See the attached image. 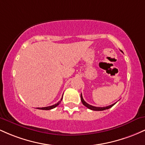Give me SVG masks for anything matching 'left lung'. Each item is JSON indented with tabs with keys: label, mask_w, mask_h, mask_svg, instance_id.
I'll return each instance as SVG.
<instances>
[{
	"label": "left lung",
	"mask_w": 145,
	"mask_h": 145,
	"mask_svg": "<svg viewBox=\"0 0 145 145\" xmlns=\"http://www.w3.org/2000/svg\"><path fill=\"white\" fill-rule=\"evenodd\" d=\"M81 102H82L83 105H85L86 108H88V109H90V110H94V111H103V110H108V109H110V108H112L113 105H114L115 103H113L112 104V105H108V106H106V107H95V106H92V105H89L88 103H87L84 100V99H83V97H82V94H81Z\"/></svg>",
	"instance_id": "8db88e82"
}]
</instances>
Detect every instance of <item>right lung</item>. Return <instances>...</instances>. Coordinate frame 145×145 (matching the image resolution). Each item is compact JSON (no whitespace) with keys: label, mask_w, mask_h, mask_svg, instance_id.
Wrapping results in <instances>:
<instances>
[{"label":"right lung","mask_w":145,"mask_h":145,"mask_svg":"<svg viewBox=\"0 0 145 145\" xmlns=\"http://www.w3.org/2000/svg\"><path fill=\"white\" fill-rule=\"evenodd\" d=\"M62 97H63V96H62ZM61 100H62V98L61 99V100H60L59 101H58L57 103H55V105H51V106L44 107V108H37V109H39V110H51V109H53V108H55V107H57V105H59V104L60 103H61Z\"/></svg>","instance_id":"right-lung-1"}]
</instances>
